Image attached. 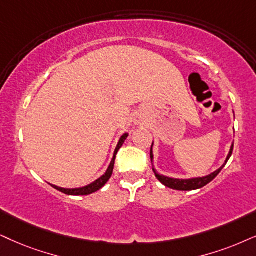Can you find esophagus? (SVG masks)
<instances>
[{
    "label": "esophagus",
    "instance_id": "1",
    "mask_svg": "<svg viewBox=\"0 0 256 256\" xmlns=\"http://www.w3.org/2000/svg\"><path fill=\"white\" fill-rule=\"evenodd\" d=\"M134 122H136V124H139V122H140V118H136Z\"/></svg>",
    "mask_w": 256,
    "mask_h": 256
}]
</instances>
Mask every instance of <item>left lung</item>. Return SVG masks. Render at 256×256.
Returning <instances> with one entry per match:
<instances>
[{"label":"left lung","instance_id":"1","mask_svg":"<svg viewBox=\"0 0 256 256\" xmlns=\"http://www.w3.org/2000/svg\"><path fill=\"white\" fill-rule=\"evenodd\" d=\"M154 148V143H152V145H151V152H150L151 162L154 163V148ZM232 148H234V143L232 144L230 150H229V154H228L227 158H226L224 163H223L218 170H215L214 172L206 174V176L192 177V178H174V177H168V176H164V174H160L156 169H154V166H152V170H154V176L157 177V180H160L163 186L170 188V189L180 190V192H190V190L200 189V188H203L208 183L212 182V180H214L215 177L220 174V171L224 168L226 164H227V162L229 160V158H230V156H232Z\"/></svg>","mask_w":256,"mask_h":256}]
</instances>
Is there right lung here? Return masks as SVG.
<instances>
[{
    "label": "right lung",
    "mask_w": 256,
    "mask_h": 256,
    "mask_svg": "<svg viewBox=\"0 0 256 256\" xmlns=\"http://www.w3.org/2000/svg\"><path fill=\"white\" fill-rule=\"evenodd\" d=\"M128 137V134H124L122 136L120 139H119L118 144H117V148H116V150H114V154H113V158H112L111 163H110L108 170H106V172L102 174V177H99V178L96 180L93 183L87 184V186H82V188H61V186H54V184H50V186H53L54 189L59 190V192L66 194V195H70V196H84V195H90V194L98 192V190L102 189V188L104 186L106 183H108V180L111 178L112 172H113V166H114L116 154H117L118 150L122 148V145L124 144V142L126 140V138Z\"/></svg>",
    "instance_id": "add662e5"
}]
</instances>
